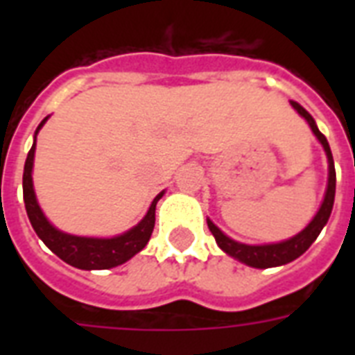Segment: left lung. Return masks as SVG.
<instances>
[{"mask_svg":"<svg viewBox=\"0 0 355 355\" xmlns=\"http://www.w3.org/2000/svg\"><path fill=\"white\" fill-rule=\"evenodd\" d=\"M289 103H291V107L308 121L311 132L315 134V138L319 139V144L322 145V149H324L326 153V158H328V186H326L324 199H322V205H320L319 211H317L313 219L308 223V227L304 228V230H300L298 234H295L293 237L278 243H265V245H247V243L236 241V239L228 237L227 234L223 232L221 228L216 227L210 219H206L208 228H210V232L214 234L217 245H219V248H221L223 252H227L228 256H232L234 259L248 265V267H254V269L278 267V265H286L289 263V261H293V259H297L298 256H302V254L311 247V243L317 239V236H319L320 230L324 228L326 223H328L331 208H334V200H336V166H334V156H331L328 139L324 138V134L320 132L319 127H317V123H315V119L311 118V114H309L306 108L300 107L297 101Z\"/></svg>","mask_w":355,"mask_h":355,"instance_id":"1","label":"left lung"}]
</instances>
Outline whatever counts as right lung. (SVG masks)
I'll use <instances>...</instances> for the list:
<instances>
[{"label": "right lung", "instance_id": "right-lung-1", "mask_svg": "<svg viewBox=\"0 0 355 355\" xmlns=\"http://www.w3.org/2000/svg\"><path fill=\"white\" fill-rule=\"evenodd\" d=\"M49 118V116H47ZM47 118L42 119L38 128L35 130V141L31 147L27 160L24 167V202L29 221L35 228L36 236L46 243V247L55 252L58 258L69 263L71 267L83 270H101L112 269L118 265L125 263L128 259L136 256L139 250H144L145 245L149 243L153 228H155V211L156 202L162 199L164 191L156 195L150 202L149 210L144 219L128 228L127 232L114 237H86L73 236V234L62 232L57 227H53L49 219L44 216L38 199H36L35 186H33V166H35V150H36V136L44 127Z\"/></svg>", "mask_w": 355, "mask_h": 355}]
</instances>
